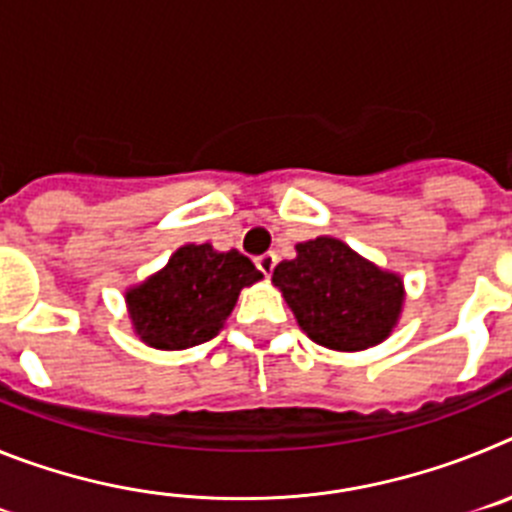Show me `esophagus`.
I'll return each instance as SVG.
<instances>
[{"mask_svg": "<svg viewBox=\"0 0 512 512\" xmlns=\"http://www.w3.org/2000/svg\"><path fill=\"white\" fill-rule=\"evenodd\" d=\"M256 266H259V271L264 277H269L271 271H274V266H277V256H274V253H264V256L256 259Z\"/></svg>", "mask_w": 512, "mask_h": 512, "instance_id": "34e87169", "label": "esophagus"}]
</instances>
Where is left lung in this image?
Masks as SVG:
<instances>
[{
  "label": "left lung",
  "instance_id": "left-lung-1",
  "mask_svg": "<svg viewBox=\"0 0 512 512\" xmlns=\"http://www.w3.org/2000/svg\"><path fill=\"white\" fill-rule=\"evenodd\" d=\"M297 256L274 269L297 323L333 351H364L390 336L405 302L402 279L330 235L297 243Z\"/></svg>",
  "mask_w": 512,
  "mask_h": 512
}]
</instances>
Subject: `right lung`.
<instances>
[{
    "instance_id": "1",
    "label": "right lung",
    "mask_w": 512,
    "mask_h": 512,
    "mask_svg": "<svg viewBox=\"0 0 512 512\" xmlns=\"http://www.w3.org/2000/svg\"><path fill=\"white\" fill-rule=\"evenodd\" d=\"M264 279L238 251L182 246L169 264L125 292L135 336L161 351L200 346L220 333L243 287Z\"/></svg>"
}]
</instances>
